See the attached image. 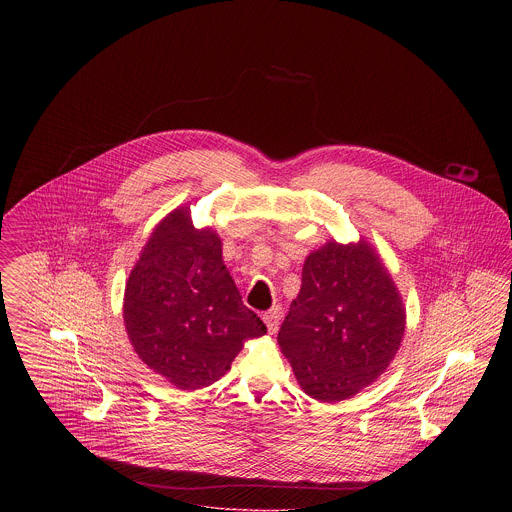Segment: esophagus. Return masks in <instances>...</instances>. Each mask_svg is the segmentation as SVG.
Masks as SVG:
<instances>
[{"label": "esophagus", "instance_id": "34e87169", "mask_svg": "<svg viewBox=\"0 0 512 512\" xmlns=\"http://www.w3.org/2000/svg\"><path fill=\"white\" fill-rule=\"evenodd\" d=\"M263 320L267 324L268 334H276L278 326H280V313L274 309V311H268L263 315Z\"/></svg>", "mask_w": 512, "mask_h": 512}]
</instances>
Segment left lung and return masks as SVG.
I'll list each match as a JSON object with an SVG mask.
<instances>
[{"label":"left lung","instance_id":"left-lung-1","mask_svg":"<svg viewBox=\"0 0 512 512\" xmlns=\"http://www.w3.org/2000/svg\"><path fill=\"white\" fill-rule=\"evenodd\" d=\"M405 326L403 297L372 244L328 240L303 263L278 343L301 390L338 403L388 370Z\"/></svg>","mask_w":512,"mask_h":512}]
</instances>
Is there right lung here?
<instances>
[{"label":"right lung","mask_w":512,"mask_h":512,"mask_svg":"<svg viewBox=\"0 0 512 512\" xmlns=\"http://www.w3.org/2000/svg\"><path fill=\"white\" fill-rule=\"evenodd\" d=\"M122 318L142 363L178 390L215 384L245 341L267 334L242 303L217 230L195 228L190 205L153 228L126 280Z\"/></svg>","instance_id":"1"}]
</instances>
